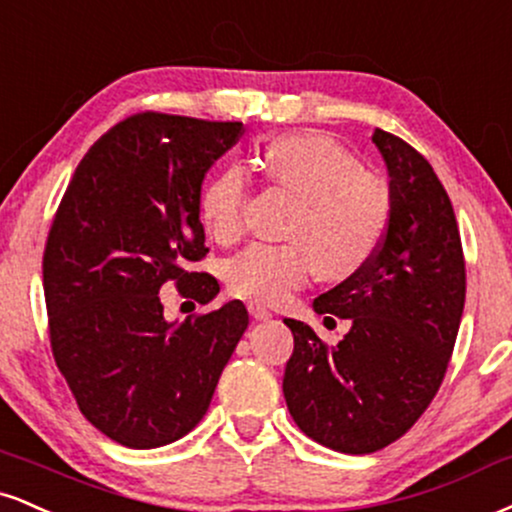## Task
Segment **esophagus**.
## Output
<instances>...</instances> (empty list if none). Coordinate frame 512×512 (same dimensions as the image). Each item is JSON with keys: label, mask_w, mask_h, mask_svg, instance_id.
<instances>
[{"label": "esophagus", "mask_w": 512, "mask_h": 512, "mask_svg": "<svg viewBox=\"0 0 512 512\" xmlns=\"http://www.w3.org/2000/svg\"><path fill=\"white\" fill-rule=\"evenodd\" d=\"M248 312H250L252 319H257V322H262V319L272 317V312H269L267 307H262V305H257V303H250L248 305Z\"/></svg>", "instance_id": "1"}]
</instances>
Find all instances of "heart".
Listing matches in <instances>:
<instances>
[{
    "instance_id": "1",
    "label": "heart",
    "mask_w": 512,
    "mask_h": 512,
    "mask_svg": "<svg viewBox=\"0 0 512 512\" xmlns=\"http://www.w3.org/2000/svg\"><path fill=\"white\" fill-rule=\"evenodd\" d=\"M276 186L298 195L286 243H252L226 264V283L238 298L276 305L326 272L343 279L360 272L384 240L391 219V188L362 169L346 145L322 131L276 135L262 150ZM250 178L229 164L205 183L200 219L221 243L243 236Z\"/></svg>"
}]
</instances>
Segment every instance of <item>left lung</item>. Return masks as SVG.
Wrapping results in <instances>:
<instances>
[{
    "instance_id": "left-lung-1",
    "label": "left lung",
    "mask_w": 512,
    "mask_h": 512,
    "mask_svg": "<svg viewBox=\"0 0 512 512\" xmlns=\"http://www.w3.org/2000/svg\"><path fill=\"white\" fill-rule=\"evenodd\" d=\"M372 140L391 178L384 240L360 272L312 303L317 315L353 326L329 348L310 324L286 319L291 417L310 439L350 455L379 451L420 420L446 377L465 305V255L446 188L398 135L374 128Z\"/></svg>"
}]
</instances>
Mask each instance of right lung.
<instances>
[{
    "label": "right lung",
    "mask_w": 512,
    "mask_h": 512,
    "mask_svg": "<svg viewBox=\"0 0 512 512\" xmlns=\"http://www.w3.org/2000/svg\"><path fill=\"white\" fill-rule=\"evenodd\" d=\"M240 121L140 112L80 159L49 226L42 286L49 343L85 420L128 448H157L205 417L248 329L240 300L183 324L159 291L207 305L212 274L200 221L205 174L243 135Z\"/></svg>",
    "instance_id": "1"
}]
</instances>
